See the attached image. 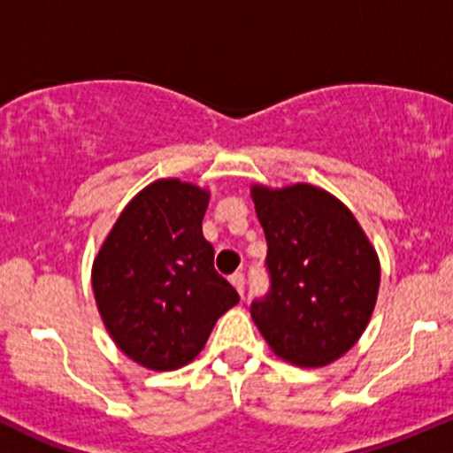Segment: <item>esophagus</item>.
<instances>
[{
  "label": "esophagus",
  "mask_w": 453,
  "mask_h": 453,
  "mask_svg": "<svg viewBox=\"0 0 453 453\" xmlns=\"http://www.w3.org/2000/svg\"><path fill=\"white\" fill-rule=\"evenodd\" d=\"M228 279H231V283H233V286H235V290L240 292L242 296H244V283H246L244 273H233Z\"/></svg>",
  "instance_id": "34e87169"
}]
</instances>
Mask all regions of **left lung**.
Wrapping results in <instances>:
<instances>
[{
    "label": "left lung",
    "mask_w": 453,
    "mask_h": 453,
    "mask_svg": "<svg viewBox=\"0 0 453 453\" xmlns=\"http://www.w3.org/2000/svg\"><path fill=\"white\" fill-rule=\"evenodd\" d=\"M270 288L250 316L274 353L316 368L349 351L371 320L380 261L353 213L311 185L253 188Z\"/></svg>",
    "instance_id": "obj_1"
}]
</instances>
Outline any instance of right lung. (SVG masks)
Listing matches in <instances>:
<instances>
[{"label":"right lung","mask_w":453,"mask_h":453,"mask_svg":"<svg viewBox=\"0 0 453 453\" xmlns=\"http://www.w3.org/2000/svg\"><path fill=\"white\" fill-rule=\"evenodd\" d=\"M209 194L176 179L139 192L93 264V292L111 338L137 365L192 362L240 295L213 268L203 235Z\"/></svg>","instance_id":"1"}]
</instances>
